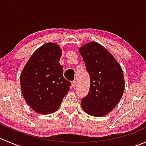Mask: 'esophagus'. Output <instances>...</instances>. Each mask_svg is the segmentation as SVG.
<instances>
[{"mask_svg": "<svg viewBox=\"0 0 146 146\" xmlns=\"http://www.w3.org/2000/svg\"><path fill=\"white\" fill-rule=\"evenodd\" d=\"M71 85H72V87H73V88H75V87H76V80H73V81L71 82Z\"/></svg>", "mask_w": 146, "mask_h": 146, "instance_id": "obj_1", "label": "esophagus"}]
</instances>
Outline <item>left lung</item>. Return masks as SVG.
<instances>
[{
	"mask_svg": "<svg viewBox=\"0 0 146 146\" xmlns=\"http://www.w3.org/2000/svg\"><path fill=\"white\" fill-rule=\"evenodd\" d=\"M90 78L89 92L82 99L87 114L102 117L118 104L125 88L122 68L105 48L95 42L79 49Z\"/></svg>",
	"mask_w": 146,
	"mask_h": 146,
	"instance_id": "8db88e82",
	"label": "left lung"
}]
</instances>
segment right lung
<instances>
[{
	"mask_svg": "<svg viewBox=\"0 0 146 146\" xmlns=\"http://www.w3.org/2000/svg\"><path fill=\"white\" fill-rule=\"evenodd\" d=\"M61 56V49L58 45L46 43L35 51L22 71L23 97L39 114L56 111L70 90V82L64 78L59 64Z\"/></svg>",
	"mask_w": 146,
	"mask_h": 146,
	"instance_id": "obj_1",
	"label": "right lung"
}]
</instances>
